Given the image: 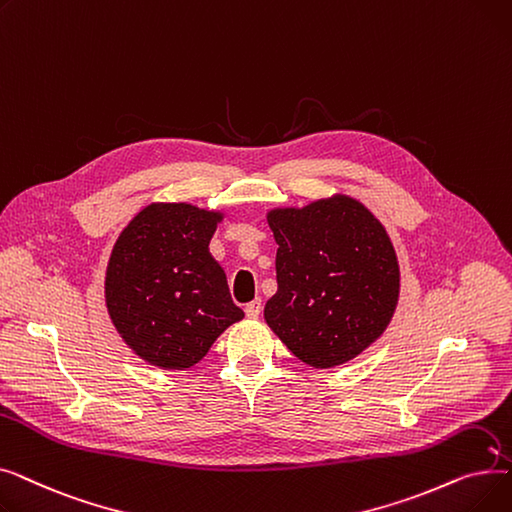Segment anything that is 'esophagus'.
<instances>
[{
	"label": "esophagus",
	"mask_w": 512,
	"mask_h": 512,
	"mask_svg": "<svg viewBox=\"0 0 512 512\" xmlns=\"http://www.w3.org/2000/svg\"><path fill=\"white\" fill-rule=\"evenodd\" d=\"M245 313H247L249 319H257L259 313H261V301H259V299L251 301V303L245 307Z\"/></svg>",
	"instance_id": "esophagus-1"
}]
</instances>
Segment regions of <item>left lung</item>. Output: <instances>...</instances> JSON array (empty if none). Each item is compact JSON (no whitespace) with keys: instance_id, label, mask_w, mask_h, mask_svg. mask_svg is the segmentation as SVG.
Masks as SVG:
<instances>
[{"instance_id":"obj_1","label":"left lung","mask_w":512,"mask_h":512,"mask_svg":"<svg viewBox=\"0 0 512 512\" xmlns=\"http://www.w3.org/2000/svg\"><path fill=\"white\" fill-rule=\"evenodd\" d=\"M278 290L265 324L315 369L359 357L394 317L400 267L384 224L355 197L334 193L267 211Z\"/></svg>"}]
</instances>
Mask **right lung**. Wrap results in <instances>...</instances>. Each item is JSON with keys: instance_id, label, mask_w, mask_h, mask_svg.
Returning <instances> with one entry per match:
<instances>
[{"instance_id": "right-lung-1", "label": "right lung", "mask_w": 512, "mask_h": 512, "mask_svg": "<svg viewBox=\"0 0 512 512\" xmlns=\"http://www.w3.org/2000/svg\"><path fill=\"white\" fill-rule=\"evenodd\" d=\"M224 218V209L153 201L120 232L105 270V307L124 344L147 365L193 367L245 317L209 253Z\"/></svg>"}]
</instances>
